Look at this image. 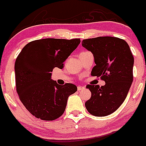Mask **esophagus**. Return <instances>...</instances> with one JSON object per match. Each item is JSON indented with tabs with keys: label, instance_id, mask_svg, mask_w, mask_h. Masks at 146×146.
I'll return each mask as SVG.
<instances>
[{
	"label": "esophagus",
	"instance_id": "obj_1",
	"mask_svg": "<svg viewBox=\"0 0 146 146\" xmlns=\"http://www.w3.org/2000/svg\"><path fill=\"white\" fill-rule=\"evenodd\" d=\"M83 89H84V87H82V86H78V91H80V90H82Z\"/></svg>",
	"mask_w": 146,
	"mask_h": 146
}]
</instances>
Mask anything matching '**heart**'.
<instances>
[{
	"mask_svg": "<svg viewBox=\"0 0 146 146\" xmlns=\"http://www.w3.org/2000/svg\"><path fill=\"white\" fill-rule=\"evenodd\" d=\"M83 53H84V52H83Z\"/></svg>",
	"mask_w": 146,
	"mask_h": 146,
	"instance_id": "heart-1",
	"label": "heart"
}]
</instances>
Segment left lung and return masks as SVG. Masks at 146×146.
<instances>
[{
	"label": "left lung",
	"instance_id": "obj_1",
	"mask_svg": "<svg viewBox=\"0 0 146 146\" xmlns=\"http://www.w3.org/2000/svg\"><path fill=\"white\" fill-rule=\"evenodd\" d=\"M82 46L94 56L96 66L91 74L106 82L101 87L87 85L91 97L85 107L94 116H107L117 110L127 96L133 80V56L127 43L115 37L85 39Z\"/></svg>",
	"mask_w": 146,
	"mask_h": 146
}]
</instances>
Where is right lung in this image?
<instances>
[{"label": "right lung", "instance_id": "1", "mask_svg": "<svg viewBox=\"0 0 146 146\" xmlns=\"http://www.w3.org/2000/svg\"><path fill=\"white\" fill-rule=\"evenodd\" d=\"M80 43V38H45L31 41L16 59V91L26 109L35 117L53 121L62 115L68 98L77 91L74 84H58L51 80L54 68L63 62Z\"/></svg>", "mask_w": 146, "mask_h": 146}]
</instances>
